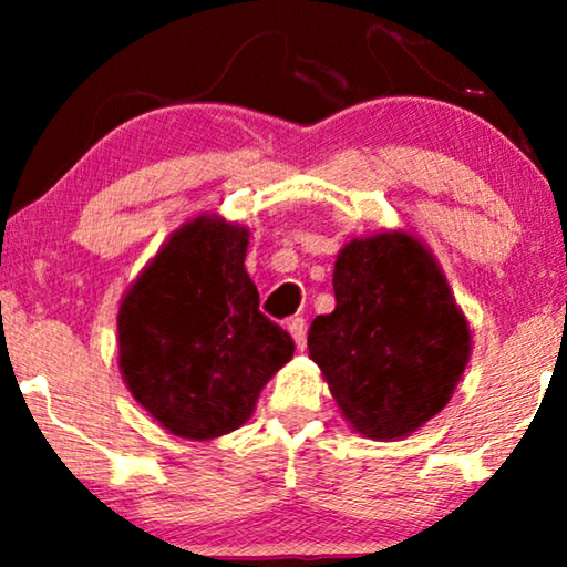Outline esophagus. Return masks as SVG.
I'll return each instance as SVG.
<instances>
[{"label": "esophagus", "instance_id": "obj_1", "mask_svg": "<svg viewBox=\"0 0 567 567\" xmlns=\"http://www.w3.org/2000/svg\"><path fill=\"white\" fill-rule=\"evenodd\" d=\"M286 330L291 332L293 343H297L299 351H305V348H307V322H305V317H291V320L286 322Z\"/></svg>", "mask_w": 567, "mask_h": 567}]
</instances>
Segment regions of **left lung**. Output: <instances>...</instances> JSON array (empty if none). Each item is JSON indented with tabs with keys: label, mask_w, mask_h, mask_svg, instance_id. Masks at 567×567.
<instances>
[{
	"label": "left lung",
	"mask_w": 567,
	"mask_h": 567,
	"mask_svg": "<svg viewBox=\"0 0 567 567\" xmlns=\"http://www.w3.org/2000/svg\"><path fill=\"white\" fill-rule=\"evenodd\" d=\"M332 289L336 309L315 317L309 355L353 431L410 436L446 408L470 361L446 276L421 239L379 231L338 252Z\"/></svg>",
	"instance_id": "1"
}]
</instances>
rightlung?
Here are the masks:
<instances>
[{"mask_svg":"<svg viewBox=\"0 0 567 567\" xmlns=\"http://www.w3.org/2000/svg\"><path fill=\"white\" fill-rule=\"evenodd\" d=\"M250 231L198 216L173 231L118 309V367L134 400L183 439L250 421L293 340L260 312L245 270Z\"/></svg>","mask_w":567,"mask_h":567,"instance_id":"add662e5","label":"right lung"}]
</instances>
